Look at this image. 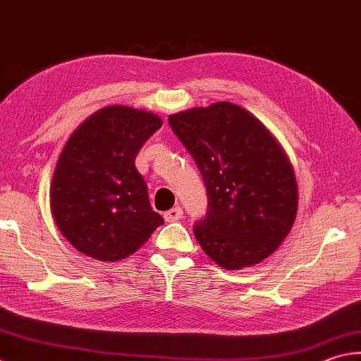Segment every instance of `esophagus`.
Wrapping results in <instances>:
<instances>
[{
    "label": "esophagus",
    "mask_w": 361,
    "mask_h": 361,
    "mask_svg": "<svg viewBox=\"0 0 361 361\" xmlns=\"http://www.w3.org/2000/svg\"><path fill=\"white\" fill-rule=\"evenodd\" d=\"M163 216H165V220L169 223L178 221L183 216V210H182V207H173L171 210H168V212L163 214Z\"/></svg>",
    "instance_id": "1"
}]
</instances>
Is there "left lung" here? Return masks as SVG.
<instances>
[{"label": "left lung", "instance_id": "1", "mask_svg": "<svg viewBox=\"0 0 361 361\" xmlns=\"http://www.w3.org/2000/svg\"><path fill=\"white\" fill-rule=\"evenodd\" d=\"M207 188L209 212L196 240L226 270L259 264L290 233L298 187L286 151L262 122L231 102L168 118Z\"/></svg>", "mask_w": 361, "mask_h": 361}]
</instances>
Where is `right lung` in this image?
<instances>
[{"instance_id":"1","label":"right lung","mask_w":361,"mask_h":361,"mask_svg":"<svg viewBox=\"0 0 361 361\" xmlns=\"http://www.w3.org/2000/svg\"><path fill=\"white\" fill-rule=\"evenodd\" d=\"M161 126L151 111L110 105L92 113L67 140L51 178L50 209L61 234L80 253L121 261L163 223L135 168L141 146Z\"/></svg>"}]
</instances>
